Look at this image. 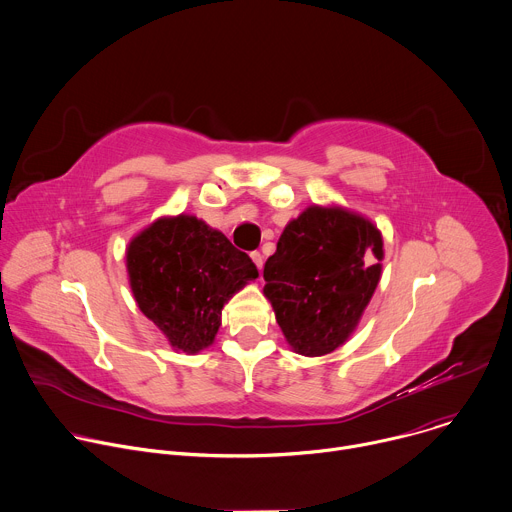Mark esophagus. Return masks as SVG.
Here are the masks:
<instances>
[{
  "instance_id": "esophagus-1",
  "label": "esophagus",
  "mask_w": 512,
  "mask_h": 512,
  "mask_svg": "<svg viewBox=\"0 0 512 512\" xmlns=\"http://www.w3.org/2000/svg\"><path fill=\"white\" fill-rule=\"evenodd\" d=\"M251 259H253V263H255L259 269L263 267V261H265V259H263V255H261L259 251H253V253H251Z\"/></svg>"
}]
</instances>
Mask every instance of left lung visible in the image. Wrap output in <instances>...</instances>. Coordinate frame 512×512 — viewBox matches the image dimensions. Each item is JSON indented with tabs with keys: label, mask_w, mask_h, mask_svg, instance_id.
I'll return each instance as SVG.
<instances>
[{
	"label": "left lung",
	"mask_w": 512,
	"mask_h": 512,
	"mask_svg": "<svg viewBox=\"0 0 512 512\" xmlns=\"http://www.w3.org/2000/svg\"><path fill=\"white\" fill-rule=\"evenodd\" d=\"M381 231L340 206H308L283 229L263 294L287 344L304 356L342 346L381 279Z\"/></svg>",
	"instance_id": "obj_1"
}]
</instances>
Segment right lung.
I'll return each mask as SVG.
<instances>
[{
    "mask_svg": "<svg viewBox=\"0 0 512 512\" xmlns=\"http://www.w3.org/2000/svg\"><path fill=\"white\" fill-rule=\"evenodd\" d=\"M125 261L143 316L188 354L214 342L223 306L259 277L247 253L190 214L158 218L131 239Z\"/></svg>",
    "mask_w": 512,
    "mask_h": 512,
    "instance_id": "obj_1",
    "label": "right lung"
}]
</instances>
